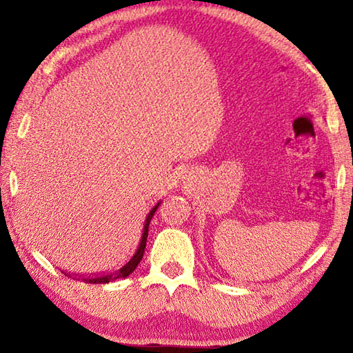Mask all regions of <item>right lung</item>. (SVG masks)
<instances>
[{"instance_id":"add662e5","label":"right lung","mask_w":353,"mask_h":353,"mask_svg":"<svg viewBox=\"0 0 353 353\" xmlns=\"http://www.w3.org/2000/svg\"><path fill=\"white\" fill-rule=\"evenodd\" d=\"M160 205V202H157V205H154V208L151 212H149L148 218L145 221V229H143V235H141V241L139 244V248H137V250L134 252V255L130 256V259L124 263V265L121 268H118V270L112 271V272H105L103 274V276H88V277H77L74 276V279L77 280H82V282L85 283H109V282H115V280L118 279H124L130 276L135 271V268L139 266L140 260L143 259V254H145V248H146V241H148V230H149V223H151V219L154 216L155 210H157Z\"/></svg>"}]
</instances>
